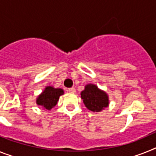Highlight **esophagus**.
Instances as JSON below:
<instances>
[{"instance_id":"34e87169","label":"esophagus","mask_w":156,"mask_h":156,"mask_svg":"<svg viewBox=\"0 0 156 156\" xmlns=\"http://www.w3.org/2000/svg\"><path fill=\"white\" fill-rule=\"evenodd\" d=\"M68 91L70 93H76V90L74 87H72V88H70L69 90H68Z\"/></svg>"}]
</instances>
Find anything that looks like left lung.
<instances>
[{
	"instance_id": "8db88e82",
	"label": "left lung",
	"mask_w": 156,
	"mask_h": 156,
	"mask_svg": "<svg viewBox=\"0 0 156 156\" xmlns=\"http://www.w3.org/2000/svg\"><path fill=\"white\" fill-rule=\"evenodd\" d=\"M81 98L85 106L94 112L102 111L108 106V95L94 84H87L81 92Z\"/></svg>"
}]
</instances>
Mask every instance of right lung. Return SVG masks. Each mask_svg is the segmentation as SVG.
<instances>
[{
  "instance_id": "add662e5",
  "label": "right lung",
  "mask_w": 156,
  "mask_h": 156,
  "mask_svg": "<svg viewBox=\"0 0 156 156\" xmlns=\"http://www.w3.org/2000/svg\"><path fill=\"white\" fill-rule=\"evenodd\" d=\"M64 94L61 88H55L53 86H46L44 91L36 98V104L46 110H51L55 106L59 97Z\"/></svg>"
}]
</instances>
